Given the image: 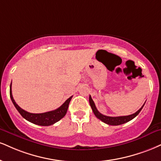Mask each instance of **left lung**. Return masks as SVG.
<instances>
[{
	"instance_id": "left-lung-1",
	"label": "left lung",
	"mask_w": 161,
	"mask_h": 161,
	"mask_svg": "<svg viewBox=\"0 0 161 161\" xmlns=\"http://www.w3.org/2000/svg\"><path fill=\"white\" fill-rule=\"evenodd\" d=\"M89 103H90L91 107H92V111L94 112V114L95 115L96 117L98 119H100V121H102L103 122L107 124V125H123V124L128 122V121H130V120H132L133 119H134V118L138 115L139 112H140L141 110H142L143 106L145 105V103H145L142 105V107H141L138 111L135 112V113L132 114V115H126V116H119V117H110V116H106V115H103V114L99 112V111L97 109L95 104H94V102L93 101L92 97L91 96H89Z\"/></svg>"
}]
</instances>
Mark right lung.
I'll use <instances>...</instances> for the list:
<instances>
[{
	"label": "right lung",
	"instance_id": "right-lung-1",
	"mask_svg": "<svg viewBox=\"0 0 161 161\" xmlns=\"http://www.w3.org/2000/svg\"><path fill=\"white\" fill-rule=\"evenodd\" d=\"M11 86H12V82H11L10 87H9V95H10V98L12 100L13 103L14 104L15 107L18 110L20 115L25 119H26L27 121L40 126H49L54 125L57 121H60L62 118L64 117L66 113H67V109H68L69 102H70L73 97V96H71L59 108H58L55 110H53V111L44 112V113H31V112L25 111V110L22 109L21 107H19L18 104L15 103L13 97L12 88H11Z\"/></svg>",
	"mask_w": 161,
	"mask_h": 161
}]
</instances>
